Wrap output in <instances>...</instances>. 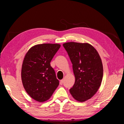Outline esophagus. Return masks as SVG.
Listing matches in <instances>:
<instances>
[{
	"label": "esophagus",
	"instance_id": "1",
	"mask_svg": "<svg viewBox=\"0 0 124 124\" xmlns=\"http://www.w3.org/2000/svg\"><path fill=\"white\" fill-rule=\"evenodd\" d=\"M63 81H64L63 79H62V80H60V84H61V85H62L63 83Z\"/></svg>",
	"mask_w": 124,
	"mask_h": 124
}]
</instances>
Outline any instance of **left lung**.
<instances>
[{
	"label": "left lung",
	"instance_id": "left-lung-1",
	"mask_svg": "<svg viewBox=\"0 0 124 124\" xmlns=\"http://www.w3.org/2000/svg\"><path fill=\"white\" fill-rule=\"evenodd\" d=\"M63 46L70 57L76 78L70 93L78 101H87L97 93L103 79V67L99 54L88 43L70 42Z\"/></svg>",
	"mask_w": 124,
	"mask_h": 124
}]
</instances>
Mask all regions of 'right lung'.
Segmentation results:
<instances>
[{"instance_id":"obj_1","label":"right lung","mask_w":124,"mask_h":124,"mask_svg":"<svg viewBox=\"0 0 124 124\" xmlns=\"http://www.w3.org/2000/svg\"><path fill=\"white\" fill-rule=\"evenodd\" d=\"M60 47V45L56 44L37 45L25 55L21 79L27 93L35 101H47L59 85L50 62Z\"/></svg>"}]
</instances>
